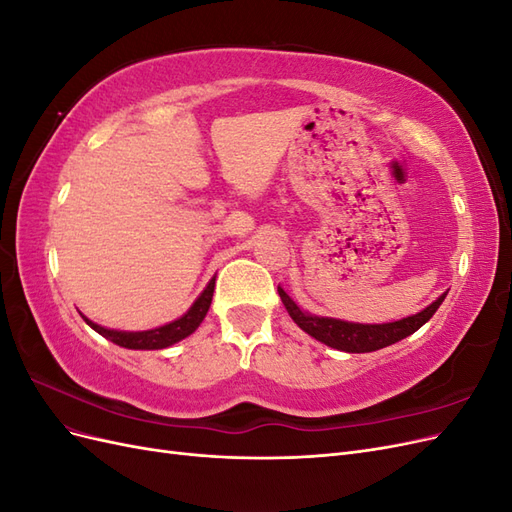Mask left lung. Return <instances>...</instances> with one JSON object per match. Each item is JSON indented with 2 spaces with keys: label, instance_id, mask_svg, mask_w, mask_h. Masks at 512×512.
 Listing matches in <instances>:
<instances>
[{
  "label": "left lung",
  "instance_id": "1",
  "mask_svg": "<svg viewBox=\"0 0 512 512\" xmlns=\"http://www.w3.org/2000/svg\"><path fill=\"white\" fill-rule=\"evenodd\" d=\"M277 292H280L282 303L288 309L290 318L297 322L305 333L316 337L322 344L344 350V352H374L412 335L438 312V307L446 297L444 292L438 301H433L429 307L423 309V312L408 316L404 320L386 322V324H354V322H344L335 318L309 316L301 312L297 303H294L282 288H277Z\"/></svg>",
  "mask_w": 512,
  "mask_h": 512
}]
</instances>
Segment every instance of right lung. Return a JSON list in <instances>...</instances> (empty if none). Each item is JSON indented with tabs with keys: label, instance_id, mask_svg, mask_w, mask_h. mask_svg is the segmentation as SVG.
Returning <instances> with one entry per match:
<instances>
[{
	"label": "right lung",
	"instance_id": "obj_1",
	"mask_svg": "<svg viewBox=\"0 0 512 512\" xmlns=\"http://www.w3.org/2000/svg\"><path fill=\"white\" fill-rule=\"evenodd\" d=\"M213 288H215V277L207 284V288L203 290V294L194 301V305L188 309V314H183L179 320L164 324L160 329H151V331H138V333H126V331H111L104 329L100 324L91 322L85 318V322L89 324L91 329L98 331L102 337L111 339L113 344L121 346V348H130V350H160V348H168L177 344L179 339L188 337L190 333H194L198 329V324L203 322V318L209 312V305L213 299Z\"/></svg>",
	"mask_w": 512,
	"mask_h": 512
}]
</instances>
